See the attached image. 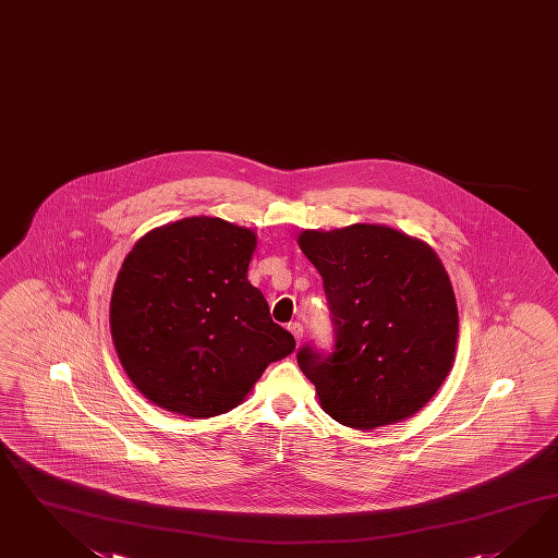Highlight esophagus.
<instances>
[{"instance_id":"34e87169","label":"esophagus","mask_w":558,"mask_h":558,"mask_svg":"<svg viewBox=\"0 0 558 558\" xmlns=\"http://www.w3.org/2000/svg\"><path fill=\"white\" fill-rule=\"evenodd\" d=\"M288 331L292 332L294 335V339H296V343L301 341L302 339V325L301 323H290L288 325Z\"/></svg>"}]
</instances>
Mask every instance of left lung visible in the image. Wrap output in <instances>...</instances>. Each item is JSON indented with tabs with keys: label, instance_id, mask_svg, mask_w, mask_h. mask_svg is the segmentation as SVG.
<instances>
[{
	"label": "left lung",
	"instance_id": "obj_1",
	"mask_svg": "<svg viewBox=\"0 0 558 558\" xmlns=\"http://www.w3.org/2000/svg\"><path fill=\"white\" fill-rule=\"evenodd\" d=\"M329 304L332 349L302 345V374L323 410L372 430L421 410L451 369L457 302L437 254L384 226L304 231L299 238Z\"/></svg>",
	"mask_w": 558,
	"mask_h": 558
}]
</instances>
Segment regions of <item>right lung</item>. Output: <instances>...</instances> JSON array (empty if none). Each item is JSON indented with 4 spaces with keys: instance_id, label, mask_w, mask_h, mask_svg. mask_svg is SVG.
<instances>
[{
    "instance_id": "obj_1",
    "label": "right lung",
    "mask_w": 558,
    "mask_h": 558,
    "mask_svg": "<svg viewBox=\"0 0 558 558\" xmlns=\"http://www.w3.org/2000/svg\"><path fill=\"white\" fill-rule=\"evenodd\" d=\"M250 229L191 217L154 229L121 264L111 337L150 402L191 418L238 407L264 369L292 353L264 294L247 282Z\"/></svg>"
}]
</instances>
